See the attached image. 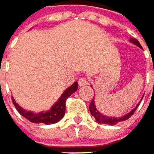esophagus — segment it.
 Wrapping results in <instances>:
<instances>
[{
    "instance_id": "1",
    "label": "esophagus",
    "mask_w": 154,
    "mask_h": 154,
    "mask_svg": "<svg viewBox=\"0 0 154 154\" xmlns=\"http://www.w3.org/2000/svg\"><path fill=\"white\" fill-rule=\"evenodd\" d=\"M79 85L80 87H84V86L88 85V79H86V78H80L79 80Z\"/></svg>"
}]
</instances>
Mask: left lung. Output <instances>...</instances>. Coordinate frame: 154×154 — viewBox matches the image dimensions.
<instances>
[{
    "instance_id": "8db88e82",
    "label": "left lung",
    "mask_w": 154,
    "mask_h": 154,
    "mask_svg": "<svg viewBox=\"0 0 154 154\" xmlns=\"http://www.w3.org/2000/svg\"><path fill=\"white\" fill-rule=\"evenodd\" d=\"M130 41L133 42L134 44L137 45L138 47L142 48L141 44L139 43V41H138L136 38H134L132 37V38H130ZM136 108H137V106H136L134 110H132L130 113H128V114L125 115V116H123L122 117L115 118V117H108V116H103L102 114H100V113L97 111V109L96 108V106H95L94 98L91 100V103H90V106H89L90 113H91V115L96 118V120H97L98 123H100V124H105V125H115L118 124L119 122H123V121H125V120L129 119V118L134 115V113L135 112Z\"/></svg>"
}]
</instances>
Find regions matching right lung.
<instances>
[{"label": "right lung", "instance_id": "right-lung-1", "mask_svg": "<svg viewBox=\"0 0 154 154\" xmlns=\"http://www.w3.org/2000/svg\"><path fill=\"white\" fill-rule=\"evenodd\" d=\"M79 88V84L78 82H75L71 87H69L60 97V98L58 99V101L51 107V109L48 112H39L38 114L29 112V111H26L24 109H22L15 101L13 98L12 99V103L15 106V108L17 109V111L22 116H24L26 119H28L29 121L32 122V123H36V124H45V125H50V124H56L57 123L61 118H63V116H65V112H66V99L78 90Z\"/></svg>", "mask_w": 154, "mask_h": 154}]
</instances>
